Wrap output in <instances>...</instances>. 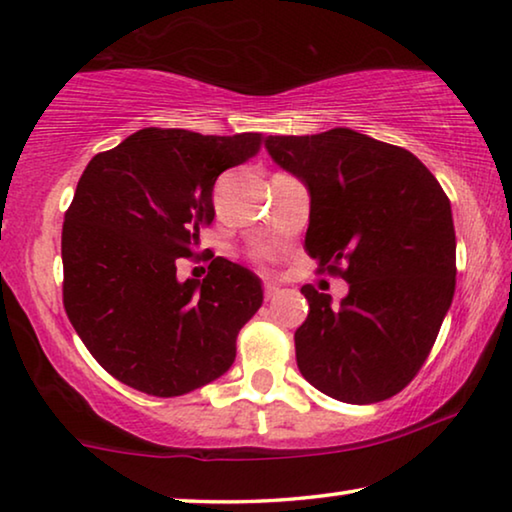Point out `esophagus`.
<instances>
[{
    "instance_id": "34e87169",
    "label": "esophagus",
    "mask_w": 512,
    "mask_h": 512,
    "mask_svg": "<svg viewBox=\"0 0 512 512\" xmlns=\"http://www.w3.org/2000/svg\"><path fill=\"white\" fill-rule=\"evenodd\" d=\"M278 294H280V287L271 285V282H266V285H264V299L271 301V299H276Z\"/></svg>"
}]
</instances>
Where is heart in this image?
Returning <instances> with one entry per match:
<instances>
[{"label": "heart", "mask_w": 512, "mask_h": 512, "mask_svg": "<svg viewBox=\"0 0 512 512\" xmlns=\"http://www.w3.org/2000/svg\"><path fill=\"white\" fill-rule=\"evenodd\" d=\"M253 257L257 259V262H266V257H269V255H266V253H255Z\"/></svg>", "instance_id": "b5f03b06"}]
</instances>
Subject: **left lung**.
Returning a JSON list of instances; mask_svg holds the SVG:
<instances>
[{
  "instance_id": "1",
  "label": "left lung",
  "mask_w": 512,
  "mask_h": 512,
  "mask_svg": "<svg viewBox=\"0 0 512 512\" xmlns=\"http://www.w3.org/2000/svg\"><path fill=\"white\" fill-rule=\"evenodd\" d=\"M266 151L308 186V255L349 282L340 303L301 287L310 303L294 333L301 375L340 402L393 398L423 368L455 294L444 188L411 151L352 128L269 135Z\"/></svg>"
}]
</instances>
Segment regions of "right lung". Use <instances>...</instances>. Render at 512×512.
Returning <instances> with one entry per match:
<instances>
[{
  "label": "right lung",
  "mask_w": 512,
  "mask_h": 512,
  "mask_svg": "<svg viewBox=\"0 0 512 512\" xmlns=\"http://www.w3.org/2000/svg\"><path fill=\"white\" fill-rule=\"evenodd\" d=\"M259 133L142 128L89 160L61 230L64 308L85 347L121 384L177 398L230 370L262 282L225 257L179 282L211 225L218 174L253 158Z\"/></svg>",
  "instance_id": "1"
}]
</instances>
